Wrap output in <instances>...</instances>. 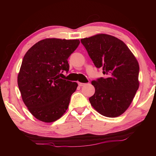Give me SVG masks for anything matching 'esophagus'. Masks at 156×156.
<instances>
[{
    "label": "esophagus",
    "mask_w": 156,
    "mask_h": 156,
    "mask_svg": "<svg viewBox=\"0 0 156 156\" xmlns=\"http://www.w3.org/2000/svg\"><path fill=\"white\" fill-rule=\"evenodd\" d=\"M84 84H85V83H78V85L80 87H83L84 86Z\"/></svg>",
    "instance_id": "34e87169"
}]
</instances>
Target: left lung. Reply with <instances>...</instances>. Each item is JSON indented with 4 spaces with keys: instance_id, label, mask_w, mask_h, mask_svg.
<instances>
[{
    "instance_id": "obj_1",
    "label": "left lung",
    "mask_w": 156,
    "mask_h": 156,
    "mask_svg": "<svg viewBox=\"0 0 156 156\" xmlns=\"http://www.w3.org/2000/svg\"><path fill=\"white\" fill-rule=\"evenodd\" d=\"M80 41L94 65L105 75L91 82L95 94L89 102L102 115L118 117L128 109L138 89V62L128 47L114 36L97 34Z\"/></svg>"
}]
</instances>
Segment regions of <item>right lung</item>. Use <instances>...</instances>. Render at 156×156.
I'll return each mask as SVG.
<instances>
[{"label": "right lung", "mask_w": 156, "mask_h": 156, "mask_svg": "<svg viewBox=\"0 0 156 156\" xmlns=\"http://www.w3.org/2000/svg\"><path fill=\"white\" fill-rule=\"evenodd\" d=\"M80 41L47 38L28 50L18 75V85L26 107L34 117L52 122L67 109L78 84L60 78L68 72L67 61Z\"/></svg>", "instance_id": "1"}]
</instances>
